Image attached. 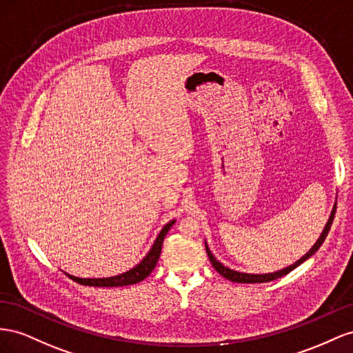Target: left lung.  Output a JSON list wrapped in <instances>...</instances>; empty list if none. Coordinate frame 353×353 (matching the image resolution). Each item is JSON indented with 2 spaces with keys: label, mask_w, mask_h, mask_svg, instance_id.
Segmentation results:
<instances>
[{
  "label": "left lung",
  "mask_w": 353,
  "mask_h": 353,
  "mask_svg": "<svg viewBox=\"0 0 353 353\" xmlns=\"http://www.w3.org/2000/svg\"><path fill=\"white\" fill-rule=\"evenodd\" d=\"M334 214H336V204H334L333 210H331V214H330V217H328L327 225H325L324 230H322V234L319 235L316 243L314 244V247H312L303 257H300V259L296 261V263L290 265V266H287V268H284V269H279V270H276V272H270V274H245V272H238V270L230 269V268L225 266L223 263H220V261L214 257V254L211 253L208 245H207V243H205L207 254H208V259H210V261H211V265H213V268L219 272V274H220L221 276H223V278H226V279H229V281H232V283H239V284L268 283V281H274V279H276V278H281V276H284V275L290 274L291 270L296 269L299 265H301V263H303V261H306L310 256H314V254L316 253V251L319 250V247L322 245V243H324V241H325L327 235H328V230H330V228H331V223H333Z\"/></svg>",
  "instance_id": "obj_1"
}]
</instances>
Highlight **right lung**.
<instances>
[{
    "label": "right lung",
    "mask_w": 353,
    "mask_h": 353,
    "mask_svg": "<svg viewBox=\"0 0 353 353\" xmlns=\"http://www.w3.org/2000/svg\"><path fill=\"white\" fill-rule=\"evenodd\" d=\"M174 223H176V220H170L168 223L163 229H161V232L158 234L155 243L148 251V254L142 260H140V263H137L134 268H132L127 272H123V274L115 275V276H108V278H79V276H74V275L68 274V272H65V274L70 279H74L75 283L81 284V285H88V287H124V285L137 284V283H140V281H143L146 276H149L150 272H152L154 268L157 266V261L161 254V248H163L164 238Z\"/></svg>",
    "instance_id": "add662e5"
}]
</instances>
